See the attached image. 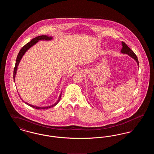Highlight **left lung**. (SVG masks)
Wrapping results in <instances>:
<instances>
[{
    "label": "left lung",
    "mask_w": 154,
    "mask_h": 154,
    "mask_svg": "<svg viewBox=\"0 0 154 154\" xmlns=\"http://www.w3.org/2000/svg\"><path fill=\"white\" fill-rule=\"evenodd\" d=\"M122 48L121 49V52L123 54H126L129 55L130 57H132V58L134 59L136 61V62L137 63V65L139 66V63L138 58H137V56L136 55V54H134V52L124 42H122Z\"/></svg>",
    "instance_id": "obj_1"
}]
</instances>
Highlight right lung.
Masks as SVG:
<instances>
[{"label": "right lung", "instance_id": "add662e5", "mask_svg": "<svg viewBox=\"0 0 154 154\" xmlns=\"http://www.w3.org/2000/svg\"><path fill=\"white\" fill-rule=\"evenodd\" d=\"M52 38V37L51 36H46V35H42V36H39L36 37L34 38H33L30 42H29V43H28L27 44H25L22 48L21 49V50L19 52L18 55H17V59H16V62H15V65L14 69V74H13V79H14V81H15V74L17 73V67L19 65V63L21 60V59L22 58L23 55H24V54L26 52V51L29 50L30 48L31 47H32L33 45L36 44V43H37L38 42V40H50ZM60 97H61V94L59 96V97L58 100H57V102L55 103L54 104L50 106H48V107H37V106H33V105H31L29 103H25L26 104L29 105V106H31L32 107L34 108V109H38V110H42V109H49V108H51L52 107L54 106H55V105H57L60 99Z\"/></svg>", "mask_w": 154, "mask_h": 154}]
</instances>
